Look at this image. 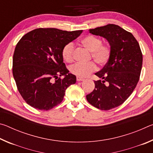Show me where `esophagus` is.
I'll list each match as a JSON object with an SVG mask.
<instances>
[{
    "label": "esophagus",
    "instance_id": "1",
    "mask_svg": "<svg viewBox=\"0 0 153 153\" xmlns=\"http://www.w3.org/2000/svg\"><path fill=\"white\" fill-rule=\"evenodd\" d=\"M76 79H77V82H81V81H84V78H82V77H79V76H77Z\"/></svg>",
    "mask_w": 153,
    "mask_h": 153
}]
</instances>
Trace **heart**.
Masks as SVG:
<instances>
[{"label": "heart", "mask_w": 153, "mask_h": 153, "mask_svg": "<svg viewBox=\"0 0 153 153\" xmlns=\"http://www.w3.org/2000/svg\"><path fill=\"white\" fill-rule=\"evenodd\" d=\"M79 43L90 51L91 57L100 66H103L109 60L111 55V48L109 45L102 43V40L99 37L93 35H88L81 38ZM74 45L68 42L63 46L61 51V55L65 61L67 63H71L74 61ZM97 69V65L94 62L88 63H77L70 67L69 70L74 75L84 77L88 76Z\"/></svg>", "instance_id": "b5f03b06"}]
</instances>
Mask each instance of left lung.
<instances>
[{
	"label": "left lung",
	"mask_w": 153,
	"mask_h": 153,
	"mask_svg": "<svg viewBox=\"0 0 153 153\" xmlns=\"http://www.w3.org/2000/svg\"><path fill=\"white\" fill-rule=\"evenodd\" d=\"M109 42L111 55L94 81V90L86 95L90 104L100 110L112 109L126 101L139 81L142 53L138 41L130 32L115 24L89 30Z\"/></svg>",
	"instance_id": "obj_1"
}]
</instances>
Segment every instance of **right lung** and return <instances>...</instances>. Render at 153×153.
<instances>
[{
    "mask_svg": "<svg viewBox=\"0 0 153 153\" xmlns=\"http://www.w3.org/2000/svg\"><path fill=\"white\" fill-rule=\"evenodd\" d=\"M82 32L38 28L18 42L13 57V75L18 91L31 107L51 109L63 101L66 89L76 83V76L69 74L63 63L61 51Z\"/></svg>",
    "mask_w": 153,
    "mask_h": 153,
    "instance_id": "obj_1",
    "label": "right lung"
}]
</instances>
